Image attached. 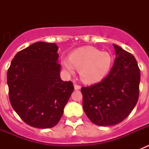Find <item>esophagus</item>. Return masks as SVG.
Here are the masks:
<instances>
[{"label":"esophagus","instance_id":"obj_1","mask_svg":"<svg viewBox=\"0 0 149 149\" xmlns=\"http://www.w3.org/2000/svg\"><path fill=\"white\" fill-rule=\"evenodd\" d=\"M74 89H77V90H78V89H81V86H80V85H78V84H74Z\"/></svg>","mask_w":149,"mask_h":149}]
</instances>
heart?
<instances>
[{
    "mask_svg": "<svg viewBox=\"0 0 149 149\" xmlns=\"http://www.w3.org/2000/svg\"><path fill=\"white\" fill-rule=\"evenodd\" d=\"M113 58L107 51H100L93 47L86 46L74 51L69 55V60H63V65L70 74L74 68L80 70L81 78L87 83L101 81L110 71Z\"/></svg>",
    "mask_w": 149,
    "mask_h": 149,
    "instance_id": "heart-1",
    "label": "heart"
}]
</instances>
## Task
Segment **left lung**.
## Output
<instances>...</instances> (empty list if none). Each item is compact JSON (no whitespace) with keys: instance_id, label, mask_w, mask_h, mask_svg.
Here are the masks:
<instances>
[{"instance_id":"8db88e82","label":"left lung","mask_w":149,"mask_h":149,"mask_svg":"<svg viewBox=\"0 0 149 149\" xmlns=\"http://www.w3.org/2000/svg\"><path fill=\"white\" fill-rule=\"evenodd\" d=\"M116 59L110 73L99 83L83 86V107L93 123L116 125L125 119L138 101L140 70L136 59L113 45Z\"/></svg>"}]
</instances>
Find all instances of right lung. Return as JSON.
<instances>
[{
    "label": "right lung",
    "instance_id": "obj_1",
    "mask_svg": "<svg viewBox=\"0 0 149 149\" xmlns=\"http://www.w3.org/2000/svg\"><path fill=\"white\" fill-rule=\"evenodd\" d=\"M58 47L38 42L16 54L7 72L13 108L29 125L50 128L58 123L74 91L60 78Z\"/></svg>",
    "mask_w": 149,
    "mask_h": 149
}]
</instances>
